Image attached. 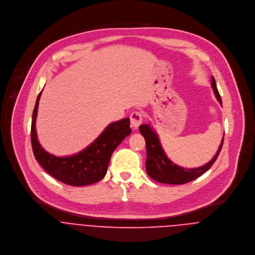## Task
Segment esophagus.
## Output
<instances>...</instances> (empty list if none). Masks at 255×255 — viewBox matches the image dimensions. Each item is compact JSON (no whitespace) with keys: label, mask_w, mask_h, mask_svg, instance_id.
Instances as JSON below:
<instances>
[{"label":"esophagus","mask_w":255,"mask_h":255,"mask_svg":"<svg viewBox=\"0 0 255 255\" xmlns=\"http://www.w3.org/2000/svg\"><path fill=\"white\" fill-rule=\"evenodd\" d=\"M130 125L133 128H137L139 127V125L142 123V114L141 112H138V111H135V112H132L130 114Z\"/></svg>","instance_id":"34e87169"}]
</instances>
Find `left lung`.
<instances>
[{"label": "left lung", "instance_id": "obj_1", "mask_svg": "<svg viewBox=\"0 0 255 255\" xmlns=\"http://www.w3.org/2000/svg\"><path fill=\"white\" fill-rule=\"evenodd\" d=\"M211 85L219 103L222 105V99L219 94L214 77L211 78ZM139 131L145 139L146 153H147L146 172L148 176L156 182L168 183V184H183L186 182H191L197 179L198 177H200L201 175H203L206 171L210 169V167L216 161L224 142V136H223L222 141L219 146L218 151L216 152L213 159L210 160V162H208L207 164L199 168L186 169L174 164L167 157L166 153L164 152L161 146L158 135L152 129L150 125H141L139 127Z\"/></svg>", "mask_w": 255, "mask_h": 255}]
</instances>
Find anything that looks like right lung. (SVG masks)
<instances>
[{"instance_id":"1","label":"right lung","mask_w":255,"mask_h":255,"mask_svg":"<svg viewBox=\"0 0 255 255\" xmlns=\"http://www.w3.org/2000/svg\"><path fill=\"white\" fill-rule=\"evenodd\" d=\"M41 93L37 97L31 124V144L37 162L49 175L70 185L82 186L101 181L107 173L114 150L131 133L129 119L110 124L90 145L77 154L57 157L46 152L37 139L35 123Z\"/></svg>"}]
</instances>
